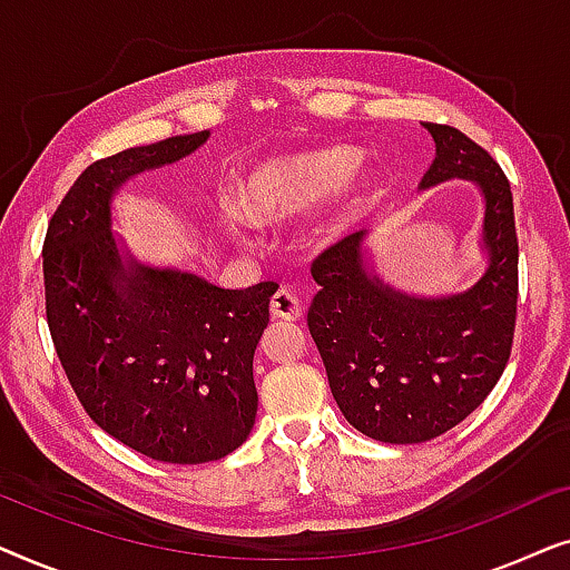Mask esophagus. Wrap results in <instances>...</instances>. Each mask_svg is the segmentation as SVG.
<instances>
[{"mask_svg": "<svg viewBox=\"0 0 570 570\" xmlns=\"http://www.w3.org/2000/svg\"><path fill=\"white\" fill-rule=\"evenodd\" d=\"M269 311L275 318H283V322H295V318H301V314H303V303L293 291L283 287V291L275 293V298H272Z\"/></svg>", "mask_w": 570, "mask_h": 570, "instance_id": "obj_1", "label": "esophagus"}]
</instances>
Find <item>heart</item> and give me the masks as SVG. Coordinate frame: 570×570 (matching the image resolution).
<instances>
[{
    "label": "heart",
    "instance_id": "heart-1",
    "mask_svg": "<svg viewBox=\"0 0 570 570\" xmlns=\"http://www.w3.org/2000/svg\"><path fill=\"white\" fill-rule=\"evenodd\" d=\"M353 166V155L347 150H301L291 155H275L248 170L238 184V206L225 205L223 223L236 236H244L246 223L272 225L285 223L291 217L316 207L326 194L334 199L332 220L337 225L340 215L353 202L355 174H347Z\"/></svg>",
    "mask_w": 570,
    "mask_h": 570
}]
</instances>
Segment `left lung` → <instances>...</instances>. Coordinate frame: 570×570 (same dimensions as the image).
I'll return each instance as SVG.
<instances>
[{
  "label": "left lung",
  "instance_id": "1",
  "mask_svg": "<svg viewBox=\"0 0 570 570\" xmlns=\"http://www.w3.org/2000/svg\"><path fill=\"white\" fill-rule=\"evenodd\" d=\"M435 160L420 189L470 178L485 197V275L449 298H415L365 269V230L311 264L322 291L308 332L342 415L368 439L423 443L485 402L511 357L519 298V240L511 184L478 142L446 124H423Z\"/></svg>",
  "mask_w": 570,
  "mask_h": 570
}]
</instances>
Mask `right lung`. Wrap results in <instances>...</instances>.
<instances>
[{
    "instance_id": "1",
    "label": "right lung",
    "mask_w": 570,
    "mask_h": 570,
    "mask_svg": "<svg viewBox=\"0 0 570 570\" xmlns=\"http://www.w3.org/2000/svg\"><path fill=\"white\" fill-rule=\"evenodd\" d=\"M207 137L194 131L96 160L43 240L46 322L77 400L124 446L168 464L215 462L248 439L259 404L254 350L277 293V283L223 291L119 254L116 189Z\"/></svg>"
}]
</instances>
